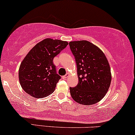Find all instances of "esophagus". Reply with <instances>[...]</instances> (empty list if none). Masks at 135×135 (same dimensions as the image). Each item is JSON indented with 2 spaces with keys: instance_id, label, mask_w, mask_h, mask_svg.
Masks as SVG:
<instances>
[{
  "instance_id": "obj_1",
  "label": "esophagus",
  "mask_w": 135,
  "mask_h": 135,
  "mask_svg": "<svg viewBox=\"0 0 135 135\" xmlns=\"http://www.w3.org/2000/svg\"><path fill=\"white\" fill-rule=\"evenodd\" d=\"M69 73H66V74L65 75H64V76H62L63 79H66V78L69 77Z\"/></svg>"
}]
</instances>
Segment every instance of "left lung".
<instances>
[{
    "instance_id": "1",
    "label": "left lung",
    "mask_w": 135,
    "mask_h": 135,
    "mask_svg": "<svg viewBox=\"0 0 135 135\" xmlns=\"http://www.w3.org/2000/svg\"><path fill=\"white\" fill-rule=\"evenodd\" d=\"M75 59L78 83L70 87L72 98L77 103L90 105L105 97L112 80L107 57L98 47L86 40L69 42Z\"/></svg>"
}]
</instances>
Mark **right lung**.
<instances>
[{"label": "right lung", "instance_id": "1", "mask_svg": "<svg viewBox=\"0 0 135 135\" xmlns=\"http://www.w3.org/2000/svg\"><path fill=\"white\" fill-rule=\"evenodd\" d=\"M67 45L66 41L46 38L32 48L18 71L20 83L27 93L40 98L54 91L61 76L57 73L53 60Z\"/></svg>", "mask_w": 135, "mask_h": 135}]
</instances>
